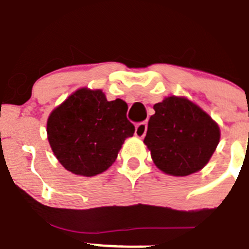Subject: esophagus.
I'll use <instances>...</instances> for the list:
<instances>
[{
  "label": "esophagus",
  "mask_w": 249,
  "mask_h": 249,
  "mask_svg": "<svg viewBox=\"0 0 249 249\" xmlns=\"http://www.w3.org/2000/svg\"><path fill=\"white\" fill-rule=\"evenodd\" d=\"M146 130H147V124L145 122H141L136 125L135 127V136L139 139H142L146 134Z\"/></svg>",
  "instance_id": "34e87169"
}]
</instances>
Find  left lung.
Returning <instances> with one entry per match:
<instances>
[{"label": "left lung", "instance_id": "8db88e82", "mask_svg": "<svg viewBox=\"0 0 249 249\" xmlns=\"http://www.w3.org/2000/svg\"><path fill=\"white\" fill-rule=\"evenodd\" d=\"M145 145L156 166L167 175L187 176L200 171L219 142V127L189 99L167 97L154 105Z\"/></svg>", "mask_w": 249, "mask_h": 249}]
</instances>
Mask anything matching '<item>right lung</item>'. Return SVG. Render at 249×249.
<instances>
[{"label": "right lung", "instance_id": "1", "mask_svg": "<svg viewBox=\"0 0 249 249\" xmlns=\"http://www.w3.org/2000/svg\"><path fill=\"white\" fill-rule=\"evenodd\" d=\"M127 104L108 102L100 89L82 88L51 113L47 122L49 145L64 169L95 176L114 163L135 126L126 118Z\"/></svg>", "mask_w": 249, "mask_h": 249}]
</instances>
